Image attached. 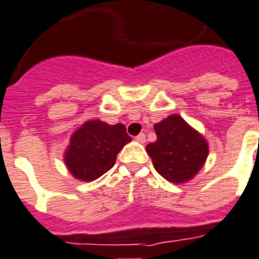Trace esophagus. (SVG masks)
Listing matches in <instances>:
<instances>
[{
	"label": "esophagus",
	"mask_w": 259,
	"mask_h": 259,
	"mask_svg": "<svg viewBox=\"0 0 259 259\" xmlns=\"http://www.w3.org/2000/svg\"><path fill=\"white\" fill-rule=\"evenodd\" d=\"M135 139H136V142L146 143V135H144V133H140V135H137Z\"/></svg>",
	"instance_id": "obj_1"
}]
</instances>
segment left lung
I'll use <instances>...</instances> for the list:
<instances>
[{"label": "left lung", "mask_w": 259, "mask_h": 259, "mask_svg": "<svg viewBox=\"0 0 259 259\" xmlns=\"http://www.w3.org/2000/svg\"><path fill=\"white\" fill-rule=\"evenodd\" d=\"M154 129L157 140L146 150L157 172L175 184L193 178L209 153L205 139L178 115L155 123Z\"/></svg>", "instance_id": "8db88e82"}]
</instances>
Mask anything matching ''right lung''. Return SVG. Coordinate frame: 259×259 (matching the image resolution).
<instances>
[{
    "instance_id": "right-lung-1",
    "label": "right lung",
    "mask_w": 259,
    "mask_h": 259,
    "mask_svg": "<svg viewBox=\"0 0 259 259\" xmlns=\"http://www.w3.org/2000/svg\"><path fill=\"white\" fill-rule=\"evenodd\" d=\"M130 140L122 123L90 120L71 136L64 157L67 168L77 180H97L115 165L117 153Z\"/></svg>"
}]
</instances>
